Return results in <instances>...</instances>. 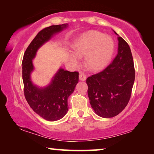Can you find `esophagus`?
Returning a JSON list of instances; mask_svg holds the SVG:
<instances>
[{"label": "esophagus", "mask_w": 154, "mask_h": 154, "mask_svg": "<svg viewBox=\"0 0 154 154\" xmlns=\"http://www.w3.org/2000/svg\"><path fill=\"white\" fill-rule=\"evenodd\" d=\"M79 79L81 81H85L86 79V75L83 72H80L79 73Z\"/></svg>", "instance_id": "34e87169"}]
</instances>
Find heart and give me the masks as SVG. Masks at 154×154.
<instances>
[{
    "instance_id": "heart-1",
    "label": "heart",
    "mask_w": 154,
    "mask_h": 154,
    "mask_svg": "<svg viewBox=\"0 0 154 154\" xmlns=\"http://www.w3.org/2000/svg\"><path fill=\"white\" fill-rule=\"evenodd\" d=\"M72 50L79 57L85 56V64L92 71L102 69L111 59L114 51V42L111 37L98 31H90L78 37L72 45ZM71 60L77 63L73 54H70Z\"/></svg>"
}]
</instances>
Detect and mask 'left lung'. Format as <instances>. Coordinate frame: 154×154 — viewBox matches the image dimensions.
I'll list each match as a JSON object with an SVG mask.
<instances>
[{
  "mask_svg": "<svg viewBox=\"0 0 154 154\" xmlns=\"http://www.w3.org/2000/svg\"><path fill=\"white\" fill-rule=\"evenodd\" d=\"M134 78L131 50L126 41L118 36L116 58L103 71L86 79L88 97L95 113L105 118L121 113L130 100Z\"/></svg>",
  "mask_w": 154,
  "mask_h": 154,
  "instance_id": "1",
  "label": "left lung"
}]
</instances>
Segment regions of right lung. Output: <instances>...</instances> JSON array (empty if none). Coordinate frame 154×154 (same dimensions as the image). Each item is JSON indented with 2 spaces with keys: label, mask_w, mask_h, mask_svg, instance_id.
I'll return each mask as SVG.
<instances>
[{
  "label": "right lung",
  "mask_w": 154,
  "mask_h": 154,
  "mask_svg": "<svg viewBox=\"0 0 154 154\" xmlns=\"http://www.w3.org/2000/svg\"><path fill=\"white\" fill-rule=\"evenodd\" d=\"M67 26V24L53 25L41 30L28 45L23 57L22 79L26 100L36 113L50 122L59 120L66 114L68 98L79 82V72L60 68L48 86L38 88L33 84L30 78L34 70L32 59L40 47Z\"/></svg>",
  "instance_id": "add662e5"
}]
</instances>
